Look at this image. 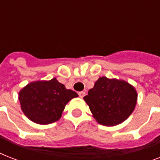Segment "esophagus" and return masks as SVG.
<instances>
[{"instance_id":"34e87169","label":"esophagus","mask_w":160,"mask_h":160,"mask_svg":"<svg viewBox=\"0 0 160 160\" xmlns=\"http://www.w3.org/2000/svg\"><path fill=\"white\" fill-rule=\"evenodd\" d=\"M85 95V91H80V92H79V96H80V98H83Z\"/></svg>"}]
</instances>
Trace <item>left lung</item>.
Returning a JSON list of instances; mask_svg holds the SVG:
<instances>
[{
    "label": "left lung",
    "instance_id": "left-lung-1",
    "mask_svg": "<svg viewBox=\"0 0 160 160\" xmlns=\"http://www.w3.org/2000/svg\"><path fill=\"white\" fill-rule=\"evenodd\" d=\"M93 117L99 124L114 126L129 118L135 109L138 94L125 80L103 76L84 97Z\"/></svg>",
    "mask_w": 160,
    "mask_h": 160
}]
</instances>
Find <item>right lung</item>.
I'll return each instance as SVG.
<instances>
[{
    "instance_id": "add662e5",
    "label": "right lung",
    "mask_w": 160,
    "mask_h": 160,
    "mask_svg": "<svg viewBox=\"0 0 160 160\" xmlns=\"http://www.w3.org/2000/svg\"><path fill=\"white\" fill-rule=\"evenodd\" d=\"M18 95L24 114L39 124H49L59 120L67 103L78 97L77 93L67 90L56 78L29 83Z\"/></svg>"
}]
</instances>
